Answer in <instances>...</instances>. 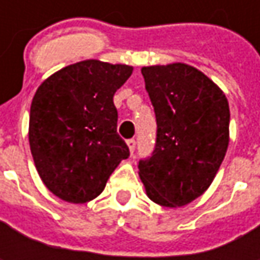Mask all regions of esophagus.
I'll use <instances>...</instances> for the list:
<instances>
[{
	"mask_svg": "<svg viewBox=\"0 0 260 260\" xmlns=\"http://www.w3.org/2000/svg\"><path fill=\"white\" fill-rule=\"evenodd\" d=\"M127 146H128V149H130V153H133L136 149V140L135 139H130V140H127Z\"/></svg>",
	"mask_w": 260,
	"mask_h": 260,
	"instance_id": "1",
	"label": "esophagus"
}]
</instances>
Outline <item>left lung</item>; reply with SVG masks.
I'll return each instance as SVG.
<instances>
[{"label": "left lung", "mask_w": 260, "mask_h": 260, "mask_svg": "<svg viewBox=\"0 0 260 260\" xmlns=\"http://www.w3.org/2000/svg\"><path fill=\"white\" fill-rule=\"evenodd\" d=\"M155 108L156 143L139 160L147 197L162 207H182L211 185L229 146L230 110L224 92L194 66L142 68Z\"/></svg>", "instance_id": "8db88e82"}]
</instances>
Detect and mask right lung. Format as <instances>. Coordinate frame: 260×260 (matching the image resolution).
I'll use <instances>...</instances> for the list:
<instances>
[{
	"instance_id": "1",
	"label": "right lung",
	"mask_w": 260,
	"mask_h": 260,
	"mask_svg": "<svg viewBox=\"0 0 260 260\" xmlns=\"http://www.w3.org/2000/svg\"><path fill=\"white\" fill-rule=\"evenodd\" d=\"M132 72L133 66L89 59L57 71L37 88L30 150L43 184L60 200L84 204L96 198L130 156L117 133L113 96Z\"/></svg>"
}]
</instances>
